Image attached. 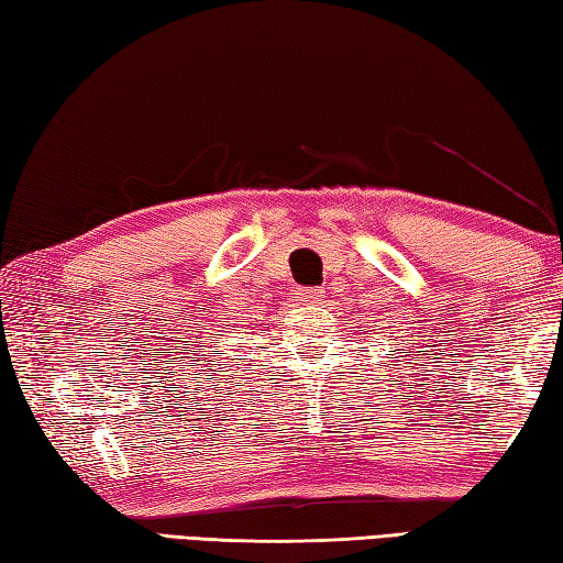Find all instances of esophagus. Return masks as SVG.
Returning a JSON list of instances; mask_svg holds the SVG:
<instances>
[{
	"instance_id": "esophagus-1",
	"label": "esophagus",
	"mask_w": 563,
	"mask_h": 563,
	"mask_svg": "<svg viewBox=\"0 0 563 563\" xmlns=\"http://www.w3.org/2000/svg\"><path fill=\"white\" fill-rule=\"evenodd\" d=\"M323 289H321V286H306V289H301L299 291V299L301 301H306V303H321L323 301Z\"/></svg>"
}]
</instances>
